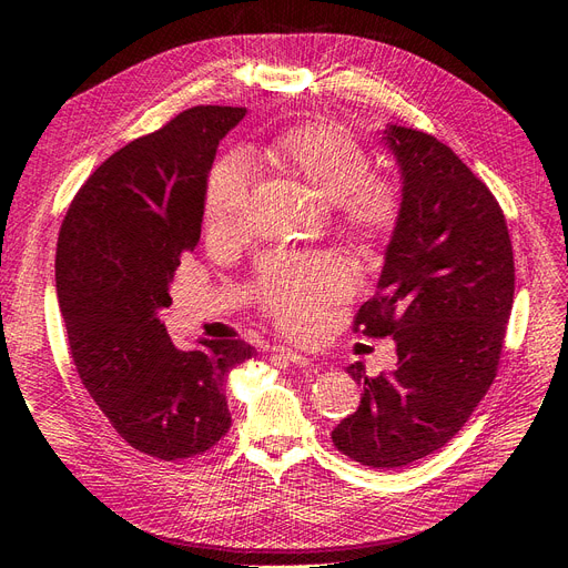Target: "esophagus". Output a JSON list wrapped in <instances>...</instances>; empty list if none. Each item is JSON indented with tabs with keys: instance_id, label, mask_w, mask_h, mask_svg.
<instances>
[{
	"instance_id": "obj_1",
	"label": "esophagus",
	"mask_w": 568,
	"mask_h": 568,
	"mask_svg": "<svg viewBox=\"0 0 568 568\" xmlns=\"http://www.w3.org/2000/svg\"><path fill=\"white\" fill-rule=\"evenodd\" d=\"M272 359H277V363H284V365H296V367H301V369L315 367L311 357H305V355L294 353V351H286V348H274V351H272Z\"/></svg>"
}]
</instances>
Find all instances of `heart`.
I'll return each instance as SVG.
<instances>
[{"mask_svg":"<svg viewBox=\"0 0 568 568\" xmlns=\"http://www.w3.org/2000/svg\"><path fill=\"white\" fill-rule=\"evenodd\" d=\"M253 161L311 186L334 209L338 230L372 251L393 234L403 215V192L395 180L369 173L365 146L326 123H303L274 134L253 151ZM248 220V192L239 165L213 168L205 186L203 227L213 242H234ZM348 272L329 255H274L261 274L267 317L291 334H307L322 307L348 294Z\"/></svg>","mask_w":568,"mask_h":568,"instance_id":"heart-1","label":"heart"}]
</instances>
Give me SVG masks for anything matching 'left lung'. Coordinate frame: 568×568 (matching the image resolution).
I'll return each instance as SVG.
<instances>
[{
  "label": "left lung",
  "mask_w": 568,
  "mask_h": 568,
  "mask_svg": "<svg viewBox=\"0 0 568 568\" xmlns=\"http://www.w3.org/2000/svg\"><path fill=\"white\" fill-rule=\"evenodd\" d=\"M398 161L403 215L374 296L355 332L393 336L398 365L367 376L359 407L332 440L372 469H395L443 448L490 388L514 303V253L490 189L436 136L386 125Z\"/></svg>",
  "instance_id": "8db88e82"
}]
</instances>
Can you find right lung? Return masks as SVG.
Returning <instances> with one entry per match:
<instances>
[{"label":"right lung","mask_w":568,"mask_h":568,"mask_svg":"<svg viewBox=\"0 0 568 568\" xmlns=\"http://www.w3.org/2000/svg\"><path fill=\"white\" fill-rule=\"evenodd\" d=\"M244 115L194 106L115 151L59 232L57 296L80 382L120 438L165 462L203 455L230 432L225 379L253 355L242 338L175 348L159 317L201 239L217 144Z\"/></svg>","instance_id":"1"}]
</instances>
